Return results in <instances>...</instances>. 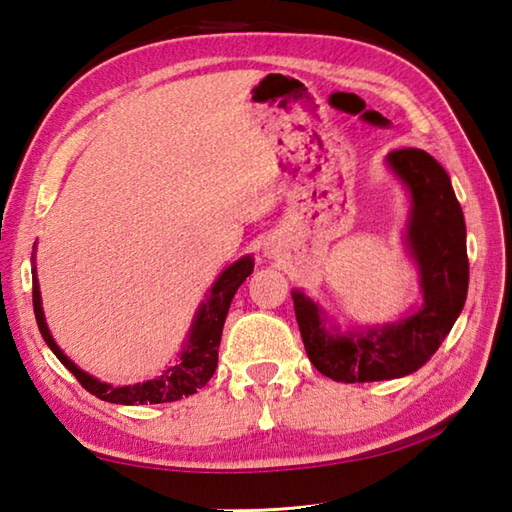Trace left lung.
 I'll use <instances>...</instances> for the list:
<instances>
[{
    "mask_svg": "<svg viewBox=\"0 0 512 512\" xmlns=\"http://www.w3.org/2000/svg\"><path fill=\"white\" fill-rule=\"evenodd\" d=\"M387 165L407 184L411 213L407 244L420 270L422 306L394 325L330 332L321 308L292 292L303 347L310 363L336 383H374L418 372L447 339L469 290L466 224L451 180L422 149H396Z\"/></svg>",
    "mask_w": 512,
    "mask_h": 512,
    "instance_id": "1",
    "label": "left lung"
}]
</instances>
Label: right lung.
Segmentation results:
<instances>
[{
    "mask_svg": "<svg viewBox=\"0 0 512 512\" xmlns=\"http://www.w3.org/2000/svg\"><path fill=\"white\" fill-rule=\"evenodd\" d=\"M250 273H253V259L250 257L237 259L235 264L228 266L224 273L217 277L209 299H206L202 303V308L198 310L187 347H184V352L180 354V363L176 367H169L167 372H162V376L154 380L125 387H112L107 383H101V380H96L94 376L85 374L83 369L76 367L70 358L59 350V345L54 343L46 325V317H43L37 268L35 275H32V306H35V317L43 341L48 343L54 356L70 369L74 378L81 383V387L88 389L96 398H101L105 402H116V405H147V402L149 405H158V402H173L180 400L182 396H191L209 383L217 367V347H220L222 341V328L228 308H231V301L237 288L244 284Z\"/></svg>",
    "mask_w": 512,
    "mask_h": 512,
    "instance_id": "right-lung-1",
    "label": "right lung"
}]
</instances>
